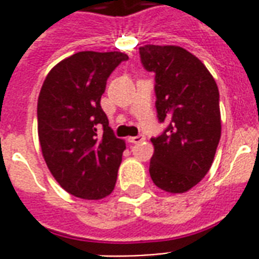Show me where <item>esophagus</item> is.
<instances>
[{
    "label": "esophagus",
    "instance_id": "34e87169",
    "mask_svg": "<svg viewBox=\"0 0 259 259\" xmlns=\"http://www.w3.org/2000/svg\"><path fill=\"white\" fill-rule=\"evenodd\" d=\"M145 137H144L143 134H140V136H136V137H129V143L132 144H140L143 143Z\"/></svg>",
    "mask_w": 259,
    "mask_h": 259
}]
</instances>
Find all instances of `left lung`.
<instances>
[{
    "label": "left lung",
    "instance_id": "left-lung-1",
    "mask_svg": "<svg viewBox=\"0 0 259 259\" xmlns=\"http://www.w3.org/2000/svg\"><path fill=\"white\" fill-rule=\"evenodd\" d=\"M144 69L155 73L156 111L163 133L151 138L153 183L185 193L206 175L222 136L219 88L200 59L178 46L140 47Z\"/></svg>",
    "mask_w": 259,
    "mask_h": 259
}]
</instances>
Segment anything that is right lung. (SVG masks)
I'll return each instance as SVG.
<instances>
[{"mask_svg": "<svg viewBox=\"0 0 259 259\" xmlns=\"http://www.w3.org/2000/svg\"><path fill=\"white\" fill-rule=\"evenodd\" d=\"M123 53L80 51L47 74L37 99V133L47 167L62 189L100 200L115 187L126 144L108 126L100 99Z\"/></svg>", "mask_w": 259, "mask_h": 259, "instance_id": "1", "label": "right lung"}]
</instances>
